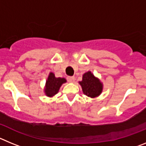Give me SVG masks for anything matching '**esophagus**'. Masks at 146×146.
<instances>
[{"instance_id": "obj_1", "label": "esophagus", "mask_w": 146, "mask_h": 146, "mask_svg": "<svg viewBox=\"0 0 146 146\" xmlns=\"http://www.w3.org/2000/svg\"><path fill=\"white\" fill-rule=\"evenodd\" d=\"M67 80L69 82H74L75 80V77H67Z\"/></svg>"}]
</instances>
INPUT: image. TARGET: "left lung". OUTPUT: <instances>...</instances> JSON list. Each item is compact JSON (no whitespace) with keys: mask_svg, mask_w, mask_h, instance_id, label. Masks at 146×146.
Segmentation results:
<instances>
[{"mask_svg":"<svg viewBox=\"0 0 146 146\" xmlns=\"http://www.w3.org/2000/svg\"><path fill=\"white\" fill-rule=\"evenodd\" d=\"M80 84L82 86L83 93L89 97H96L102 91V84L91 72L83 74L82 80L80 82Z\"/></svg>","mask_w":146,"mask_h":146,"instance_id":"left-lung-1","label":"left lung"}]
</instances>
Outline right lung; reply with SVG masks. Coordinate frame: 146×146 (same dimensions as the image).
I'll use <instances>...</instances> for the list:
<instances>
[{
	"instance_id": "right-lung-1",
	"label": "right lung",
	"mask_w": 146,
	"mask_h": 146,
	"mask_svg": "<svg viewBox=\"0 0 146 146\" xmlns=\"http://www.w3.org/2000/svg\"><path fill=\"white\" fill-rule=\"evenodd\" d=\"M66 82L64 78H56L55 74L50 72L47 82H46V87H45V94L47 96H52L57 94L59 91V88L61 85Z\"/></svg>"
}]
</instances>
